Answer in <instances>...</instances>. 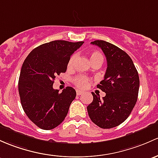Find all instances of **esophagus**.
<instances>
[{
	"label": "esophagus",
	"mask_w": 158,
	"mask_h": 158,
	"mask_svg": "<svg viewBox=\"0 0 158 158\" xmlns=\"http://www.w3.org/2000/svg\"><path fill=\"white\" fill-rule=\"evenodd\" d=\"M83 92H82V91H80V90H77L76 91V94H77V95H81V94H83Z\"/></svg>",
	"instance_id": "34e87169"
}]
</instances>
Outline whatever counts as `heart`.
<instances>
[{
	"instance_id": "1",
	"label": "heart",
	"mask_w": 158,
	"mask_h": 158,
	"mask_svg": "<svg viewBox=\"0 0 158 158\" xmlns=\"http://www.w3.org/2000/svg\"><path fill=\"white\" fill-rule=\"evenodd\" d=\"M76 58H77V54H73L71 56L69 61H68V68L70 69V68L73 67L75 62L76 60ZM90 61L92 64L98 62V61L103 63V61H104V57H103V55L101 53L98 52V51H93V52L90 54ZM74 83L78 88L85 89V88L87 87L88 84H89V79L86 76H79L74 79Z\"/></svg>"
}]
</instances>
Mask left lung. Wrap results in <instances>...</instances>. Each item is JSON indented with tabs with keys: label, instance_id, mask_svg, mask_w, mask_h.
Returning <instances> with one entry per match:
<instances>
[{
	"label": "left lung",
	"instance_id": "left-lung-1",
	"mask_svg": "<svg viewBox=\"0 0 158 158\" xmlns=\"http://www.w3.org/2000/svg\"><path fill=\"white\" fill-rule=\"evenodd\" d=\"M91 44L101 48L107 59L104 79L97 85L106 95L92 92L93 101L87 107L92 121L102 129L119 126L128 118L135 107L139 89V77L130 57L122 49L102 40Z\"/></svg>",
	"mask_w": 158,
	"mask_h": 158
}]
</instances>
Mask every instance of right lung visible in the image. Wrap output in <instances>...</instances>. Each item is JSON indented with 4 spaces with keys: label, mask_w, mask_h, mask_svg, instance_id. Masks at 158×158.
<instances>
[{
    "label": "right lung",
    "mask_w": 158,
    "mask_h": 158,
    "mask_svg": "<svg viewBox=\"0 0 158 158\" xmlns=\"http://www.w3.org/2000/svg\"><path fill=\"white\" fill-rule=\"evenodd\" d=\"M83 43L50 41L32 50L23 62L18 83L21 104L38 127L54 129L67 115L76 90L68 86L59 93L53 84L57 75L66 72L70 56Z\"/></svg>",
    "instance_id": "1"
}]
</instances>
